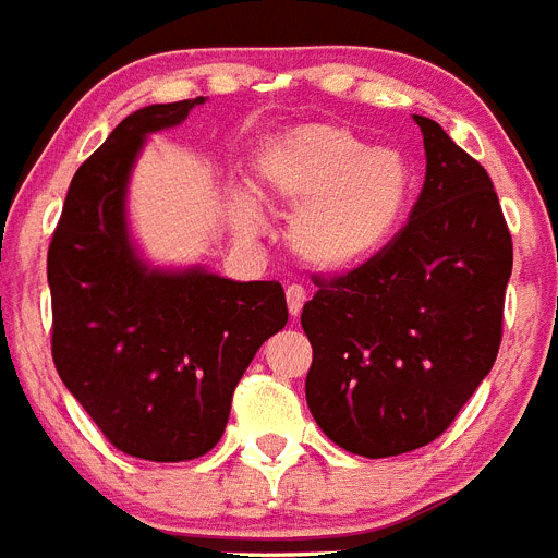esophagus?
<instances>
[{
  "label": "esophagus",
  "mask_w": 558,
  "mask_h": 558,
  "mask_svg": "<svg viewBox=\"0 0 558 558\" xmlns=\"http://www.w3.org/2000/svg\"><path fill=\"white\" fill-rule=\"evenodd\" d=\"M306 300H308V292L300 283H292L289 289H286V303H289V312H292V317H298V314L303 312Z\"/></svg>",
  "instance_id": "1"
}]
</instances>
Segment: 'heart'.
Masks as SVG:
<instances>
[{"label":"heart","instance_id":"obj_1","mask_svg":"<svg viewBox=\"0 0 558 558\" xmlns=\"http://www.w3.org/2000/svg\"><path fill=\"white\" fill-rule=\"evenodd\" d=\"M255 187L294 210L289 244L317 269H351L373 258L399 227L413 171L393 148H371L345 125L314 123L280 134L255 159ZM241 235L260 230L258 207L235 198Z\"/></svg>","mask_w":558,"mask_h":558}]
</instances>
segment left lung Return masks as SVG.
Listing matches in <instances>:
<instances>
[{
    "instance_id": "obj_1",
    "label": "left lung",
    "mask_w": 558,
    "mask_h": 558,
    "mask_svg": "<svg viewBox=\"0 0 558 558\" xmlns=\"http://www.w3.org/2000/svg\"><path fill=\"white\" fill-rule=\"evenodd\" d=\"M426 177L407 225L342 275H312L300 314L319 429L362 458L433 444L492 371L513 244L492 177L415 114Z\"/></svg>"
}]
</instances>
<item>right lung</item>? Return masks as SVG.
Masks as SVG:
<instances>
[{
  "instance_id": "obj_1",
  "label": "right lung",
  "mask_w": 558,
  "mask_h": 558,
  "mask_svg": "<svg viewBox=\"0 0 558 558\" xmlns=\"http://www.w3.org/2000/svg\"><path fill=\"white\" fill-rule=\"evenodd\" d=\"M198 104L129 114L75 171L47 250L58 376L111 447L154 463L219 444L252 356L289 319L278 280L148 272L129 244L123 196L143 137Z\"/></svg>"
}]
</instances>
